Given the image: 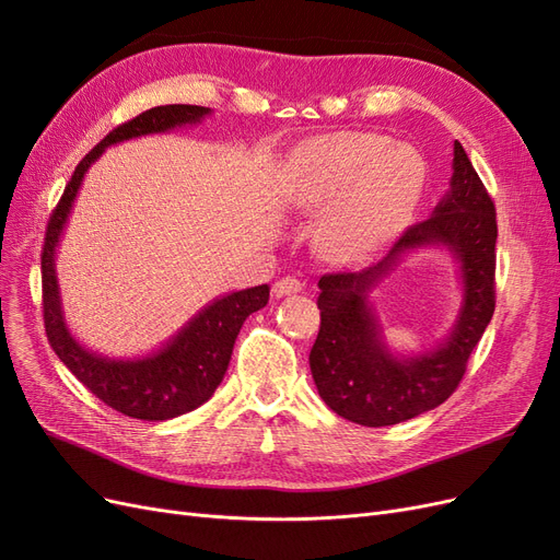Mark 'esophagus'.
Segmentation results:
<instances>
[{
    "instance_id": "esophagus-1",
    "label": "esophagus",
    "mask_w": 560,
    "mask_h": 560,
    "mask_svg": "<svg viewBox=\"0 0 560 560\" xmlns=\"http://www.w3.org/2000/svg\"><path fill=\"white\" fill-rule=\"evenodd\" d=\"M301 280L299 278H292V276H287V278H282V280H278L276 284H273V294L280 299V296H290V294H296V292H301Z\"/></svg>"
}]
</instances>
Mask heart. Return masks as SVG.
<instances>
[{
	"label": "heart",
	"instance_id": "heart-1",
	"mask_svg": "<svg viewBox=\"0 0 560 560\" xmlns=\"http://www.w3.org/2000/svg\"><path fill=\"white\" fill-rule=\"evenodd\" d=\"M425 177L411 147L374 132H334L301 149L292 202L327 208L317 229L322 249L336 264H362L409 226Z\"/></svg>",
	"mask_w": 560,
	"mask_h": 560
}]
</instances>
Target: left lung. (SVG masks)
Here are the masks:
<instances>
[{"instance_id":"left-lung-1","label":"left lung","mask_w":560,"mask_h":560,"mask_svg":"<svg viewBox=\"0 0 560 560\" xmlns=\"http://www.w3.org/2000/svg\"><path fill=\"white\" fill-rule=\"evenodd\" d=\"M495 206L460 142L451 189L432 217L406 229L385 257L360 273L322 276L319 331L311 371L334 413L366 428L397 425L436 409L463 381L467 360L495 311ZM446 246L462 268L464 303L447 341L420 355H395L368 294L413 248Z\"/></svg>"}]
</instances>
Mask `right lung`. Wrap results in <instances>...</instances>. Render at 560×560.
Wrapping results in <instances>:
<instances>
[{
    "mask_svg": "<svg viewBox=\"0 0 560 560\" xmlns=\"http://www.w3.org/2000/svg\"><path fill=\"white\" fill-rule=\"evenodd\" d=\"M210 107L198 105H163L147 109L128 124L114 128L107 138L91 149L65 186V194L46 226L42 252V287H44V325L50 348L62 364L103 399L114 411L140 420H171L206 404L217 385L224 381L231 362L233 343L243 322L268 303V284L219 296L198 311L186 325L159 350L142 358L112 360L105 354L83 348L65 322L60 284L56 273V252L60 235L70 219L81 182L89 167L112 144L144 135L167 132L179 126L200 124L210 116Z\"/></svg>",
    "mask_w": 560,
    "mask_h": 560,
    "instance_id": "obj_1",
    "label": "right lung"
}]
</instances>
